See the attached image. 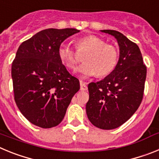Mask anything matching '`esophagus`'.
I'll return each mask as SVG.
<instances>
[{"mask_svg":"<svg viewBox=\"0 0 159 159\" xmlns=\"http://www.w3.org/2000/svg\"><path fill=\"white\" fill-rule=\"evenodd\" d=\"M80 90L81 91H86V90H88L87 84L84 82H82V81H80Z\"/></svg>","mask_w":159,"mask_h":159,"instance_id":"esophagus-1","label":"esophagus"}]
</instances>
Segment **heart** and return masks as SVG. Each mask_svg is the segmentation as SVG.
Returning a JSON list of instances; mask_svg holds the SVG:
<instances>
[{"mask_svg": "<svg viewBox=\"0 0 159 159\" xmlns=\"http://www.w3.org/2000/svg\"><path fill=\"white\" fill-rule=\"evenodd\" d=\"M76 48L79 51H88L84 58V64L77 68V72L83 78H88L98 74L105 76L114 71L118 64L119 51L116 46L107 43L102 38L95 35L78 39ZM58 57L61 62L70 69H74L77 63L75 50L70 44L61 43L58 48Z\"/></svg>", "mask_w": 159, "mask_h": 159, "instance_id": "b5f03b06", "label": "heart"}]
</instances>
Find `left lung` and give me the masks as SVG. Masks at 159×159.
Returning <instances> with one entry per match:
<instances>
[{
    "mask_svg": "<svg viewBox=\"0 0 159 159\" xmlns=\"http://www.w3.org/2000/svg\"><path fill=\"white\" fill-rule=\"evenodd\" d=\"M101 32L116 38L119 58L116 68L107 76L88 84L89 100L86 104V112L94 126L112 130L127 122L141 104L147 67L136 43L118 31Z\"/></svg>",
    "mask_w": 159,
    "mask_h": 159,
    "instance_id": "left-lung-1",
    "label": "left lung"
}]
</instances>
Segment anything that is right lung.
Wrapping results in <instances>:
<instances>
[{"instance_id": "obj_1", "label": "right lung", "mask_w": 159, "mask_h": 159, "mask_svg": "<svg viewBox=\"0 0 159 159\" xmlns=\"http://www.w3.org/2000/svg\"><path fill=\"white\" fill-rule=\"evenodd\" d=\"M80 32L75 29H48L20 45L12 64L14 99L32 124L51 128L62 122L80 81L58 57L59 46Z\"/></svg>"}]
</instances>
